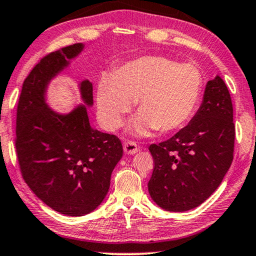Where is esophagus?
<instances>
[{"label":"esophagus","instance_id":"esophagus-1","mask_svg":"<svg viewBox=\"0 0 256 256\" xmlns=\"http://www.w3.org/2000/svg\"><path fill=\"white\" fill-rule=\"evenodd\" d=\"M122 148L126 154H134L138 151V145L134 142H126L122 145Z\"/></svg>","mask_w":256,"mask_h":256}]
</instances>
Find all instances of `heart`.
<instances>
[{
    "label": "heart",
    "instance_id": "1",
    "mask_svg": "<svg viewBox=\"0 0 256 256\" xmlns=\"http://www.w3.org/2000/svg\"><path fill=\"white\" fill-rule=\"evenodd\" d=\"M202 88V72L193 64H179L164 56H142L98 82V117L105 128L116 130L136 100L139 112L128 131L146 136L156 128L166 134L188 122Z\"/></svg>",
    "mask_w": 256,
    "mask_h": 256
}]
</instances>
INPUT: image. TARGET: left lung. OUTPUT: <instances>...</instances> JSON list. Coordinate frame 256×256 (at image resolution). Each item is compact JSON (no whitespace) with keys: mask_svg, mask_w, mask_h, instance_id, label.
<instances>
[{"mask_svg":"<svg viewBox=\"0 0 256 256\" xmlns=\"http://www.w3.org/2000/svg\"><path fill=\"white\" fill-rule=\"evenodd\" d=\"M235 128L230 91L220 76L207 82L202 103L168 140L152 144V200L168 212L196 208L212 196L233 162Z\"/></svg>","mask_w":256,"mask_h":256,"instance_id":"obj_1","label":"left lung"}]
</instances>
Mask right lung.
Wrapping results in <instances>:
<instances>
[{"label":"right lung","mask_w":256,"mask_h":256,"mask_svg":"<svg viewBox=\"0 0 256 256\" xmlns=\"http://www.w3.org/2000/svg\"><path fill=\"white\" fill-rule=\"evenodd\" d=\"M83 43L63 48L40 60L23 83L17 106L16 151L23 179L36 196L70 216L91 213L103 202L122 146L114 134L90 125L92 83H78L80 100L69 112L54 111L48 88L84 50Z\"/></svg>","instance_id":"add662e5"}]
</instances>
